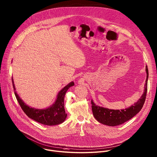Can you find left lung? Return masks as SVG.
<instances>
[{"label":"left lung","mask_w":157,"mask_h":157,"mask_svg":"<svg viewBox=\"0 0 157 157\" xmlns=\"http://www.w3.org/2000/svg\"><path fill=\"white\" fill-rule=\"evenodd\" d=\"M147 77L144 86V90L141 98L133 105L124 109H109L104 107L96 105L93 100L91 101L92 109L94 117L100 123L108 126L114 127L121 125L129 121L137 114L142 109L146 97L147 90V81L149 78V70L146 66Z\"/></svg>","instance_id":"left-lung-1"}]
</instances>
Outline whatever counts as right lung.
I'll list each match as a JSON object with an SVG mask.
<instances>
[{"label":"right lung","mask_w":157,"mask_h":157,"mask_svg":"<svg viewBox=\"0 0 157 157\" xmlns=\"http://www.w3.org/2000/svg\"><path fill=\"white\" fill-rule=\"evenodd\" d=\"M12 82L16 98L22 109L29 118L41 124L49 126L60 124L65 121L67 114L64 108V98L68 89L75 85L73 81L59 91L55 102L51 106L41 109L32 108L25 104L17 94L13 78Z\"/></svg>","instance_id":"obj_1"}]
</instances>
